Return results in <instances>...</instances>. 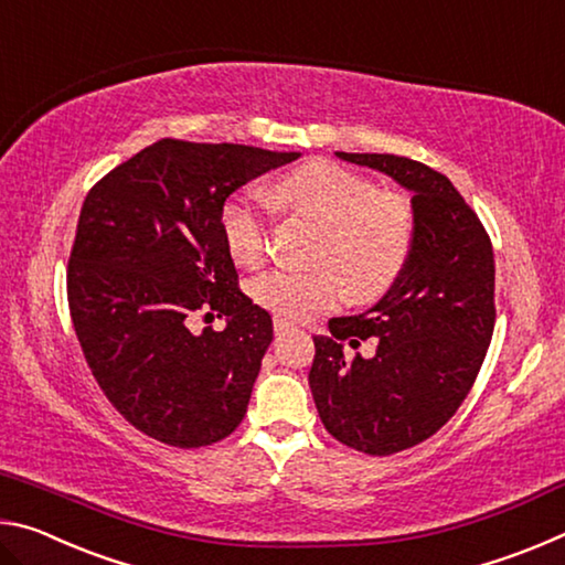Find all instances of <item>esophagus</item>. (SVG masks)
<instances>
[{
  "mask_svg": "<svg viewBox=\"0 0 565 565\" xmlns=\"http://www.w3.org/2000/svg\"><path fill=\"white\" fill-rule=\"evenodd\" d=\"M291 329H294V323H289L286 319H281V317L274 319V333H276V337H284V333H289Z\"/></svg>",
  "mask_w": 565,
  "mask_h": 565,
  "instance_id": "obj_1",
  "label": "esophagus"
}]
</instances>
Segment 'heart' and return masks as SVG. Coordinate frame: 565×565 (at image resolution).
<instances>
[{"label":"heart","mask_w":565,"mask_h":565,"mask_svg":"<svg viewBox=\"0 0 565 565\" xmlns=\"http://www.w3.org/2000/svg\"><path fill=\"white\" fill-rule=\"evenodd\" d=\"M286 214L319 228L313 269H271L252 281L254 301L276 317L301 321L333 309L343 296L371 301L391 289L414 248V206L408 196L327 159L309 161L274 184ZM228 252L242 266H259L269 254V232L256 199L242 191L222 209Z\"/></svg>","instance_id":"1"}]
</instances>
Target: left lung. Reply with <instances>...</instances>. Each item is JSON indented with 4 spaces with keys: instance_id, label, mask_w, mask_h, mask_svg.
Segmentation results:
<instances>
[{
    "instance_id": "obj_1",
    "label": "left lung",
    "mask_w": 565,
    "mask_h": 565,
    "mask_svg": "<svg viewBox=\"0 0 565 565\" xmlns=\"http://www.w3.org/2000/svg\"><path fill=\"white\" fill-rule=\"evenodd\" d=\"M337 157L384 171L408 189L414 248L384 299L356 317L329 321L313 337V404L337 441L369 456H391L434 436L471 391L495 323L493 246L481 218L448 177L394 154ZM374 335V360L347 362Z\"/></svg>"
}]
</instances>
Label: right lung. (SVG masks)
<instances>
[{"mask_svg":"<svg viewBox=\"0 0 565 565\" xmlns=\"http://www.w3.org/2000/svg\"><path fill=\"white\" fill-rule=\"evenodd\" d=\"M299 157L161 139L84 199L66 266L74 331L104 396L141 434L199 448L242 424L274 327L238 289L222 209ZM196 316H226L227 329L194 334Z\"/></svg>","mask_w":565,"mask_h":565,"instance_id":"add662e5","label":"right lung"}]
</instances>
